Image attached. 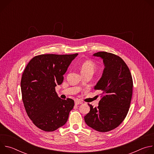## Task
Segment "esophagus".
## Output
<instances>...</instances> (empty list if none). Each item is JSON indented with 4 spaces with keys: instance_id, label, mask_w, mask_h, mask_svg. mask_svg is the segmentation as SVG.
<instances>
[{
    "instance_id": "1",
    "label": "esophagus",
    "mask_w": 154,
    "mask_h": 154,
    "mask_svg": "<svg viewBox=\"0 0 154 154\" xmlns=\"http://www.w3.org/2000/svg\"><path fill=\"white\" fill-rule=\"evenodd\" d=\"M83 102H82V101H80V100H77V99H76V100H75V105H79V104H82Z\"/></svg>"
}]
</instances>
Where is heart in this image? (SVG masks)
Here are the masks:
<instances>
[{
  "mask_svg": "<svg viewBox=\"0 0 154 154\" xmlns=\"http://www.w3.org/2000/svg\"><path fill=\"white\" fill-rule=\"evenodd\" d=\"M96 69V66L91 61L87 60L83 62L81 66V72H91L94 73Z\"/></svg>",
  "mask_w": 154,
  "mask_h": 154,
  "instance_id": "heart-1",
  "label": "heart"
}]
</instances>
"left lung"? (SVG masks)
I'll return each instance as SVG.
<instances>
[{
    "label": "left lung",
    "instance_id": "1",
    "mask_svg": "<svg viewBox=\"0 0 154 154\" xmlns=\"http://www.w3.org/2000/svg\"><path fill=\"white\" fill-rule=\"evenodd\" d=\"M103 60L105 68L94 86L100 90L97 107L89 104L90 111L85 117L86 124L92 128L106 132L118 127L126 117L132 96L133 80L124 60L113 54L99 52L93 54Z\"/></svg>",
    "mask_w": 154,
    "mask_h": 154
}]
</instances>
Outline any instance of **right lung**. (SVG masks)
<instances>
[{
    "mask_svg": "<svg viewBox=\"0 0 154 154\" xmlns=\"http://www.w3.org/2000/svg\"><path fill=\"white\" fill-rule=\"evenodd\" d=\"M78 54H42L33 57L22 75L20 88L26 111L33 123L46 131H54L67 122L74 101L60 98L55 86Z\"/></svg>",
    "mask_w": 154,
    "mask_h": 154,
    "instance_id": "right-lung-1",
    "label": "right lung"
}]
</instances>
